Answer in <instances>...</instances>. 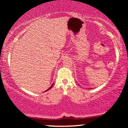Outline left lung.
<instances>
[{
  "label": "left lung",
  "instance_id": "8db88e82",
  "mask_svg": "<svg viewBox=\"0 0 128 128\" xmlns=\"http://www.w3.org/2000/svg\"><path fill=\"white\" fill-rule=\"evenodd\" d=\"M90 89H91V88H90Z\"/></svg>",
  "mask_w": 128,
  "mask_h": 128
}]
</instances>
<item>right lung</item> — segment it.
<instances>
[{
    "mask_svg": "<svg viewBox=\"0 0 128 128\" xmlns=\"http://www.w3.org/2000/svg\"><path fill=\"white\" fill-rule=\"evenodd\" d=\"M53 85H54V84H52V86H50V87H49V88H48V90H46V91H45V92H47V91H48V90H50V88H52V86H53Z\"/></svg>",
    "mask_w": 128,
    "mask_h": 128,
    "instance_id": "right-lung-1",
    "label": "right lung"
}]
</instances>
